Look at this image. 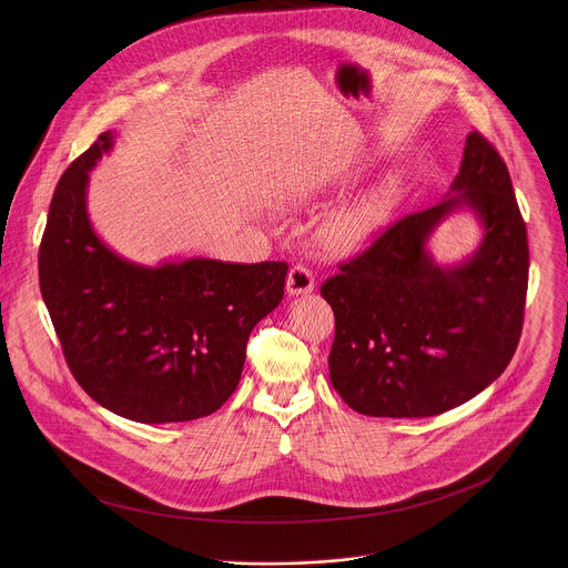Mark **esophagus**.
I'll list each match as a JSON object with an SVG mask.
<instances>
[{"mask_svg": "<svg viewBox=\"0 0 568 568\" xmlns=\"http://www.w3.org/2000/svg\"><path fill=\"white\" fill-rule=\"evenodd\" d=\"M313 288H315L313 271L306 264H302V262L295 264L288 271V280H286L288 295H306V293H313Z\"/></svg>", "mask_w": 568, "mask_h": 568, "instance_id": "esophagus-1", "label": "esophagus"}]
</instances>
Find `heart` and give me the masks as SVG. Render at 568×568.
<instances>
[{"label":"heart","mask_w":568,"mask_h":568,"mask_svg":"<svg viewBox=\"0 0 568 568\" xmlns=\"http://www.w3.org/2000/svg\"><path fill=\"white\" fill-rule=\"evenodd\" d=\"M387 187L358 199L356 203L341 210L336 216H332L324 227V241L329 246H347L367 239L376 225L383 221L387 210ZM295 196H306V192H300Z\"/></svg>","instance_id":"b5f03b06"}]
</instances>
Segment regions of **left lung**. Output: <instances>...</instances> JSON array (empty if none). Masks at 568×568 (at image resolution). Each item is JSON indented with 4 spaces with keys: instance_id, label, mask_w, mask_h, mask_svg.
Listing matches in <instances>:
<instances>
[{
    "instance_id": "obj_1",
    "label": "left lung",
    "mask_w": 568,
    "mask_h": 568,
    "mask_svg": "<svg viewBox=\"0 0 568 568\" xmlns=\"http://www.w3.org/2000/svg\"><path fill=\"white\" fill-rule=\"evenodd\" d=\"M457 209H470L485 236L470 258L444 267L427 241ZM527 275V230L507 165L473 131L448 196L389 225L325 280L332 387L372 417H428L468 403L516 352Z\"/></svg>"
}]
</instances>
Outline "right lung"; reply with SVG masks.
Listing matches in <instances>:
<instances>
[{"instance_id":"right-lung-1","label":"right lung","mask_w":568,"mask_h":568,"mask_svg":"<svg viewBox=\"0 0 568 568\" xmlns=\"http://www.w3.org/2000/svg\"><path fill=\"white\" fill-rule=\"evenodd\" d=\"M111 146L106 131L54 190L39 246L43 302L98 405L142 424L210 415L236 392L248 334L282 302L288 264L124 260L87 214L89 170Z\"/></svg>"}]
</instances>
